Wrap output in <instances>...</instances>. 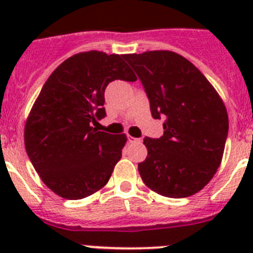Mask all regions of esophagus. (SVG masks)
Here are the masks:
<instances>
[{
	"mask_svg": "<svg viewBox=\"0 0 253 253\" xmlns=\"http://www.w3.org/2000/svg\"><path fill=\"white\" fill-rule=\"evenodd\" d=\"M128 142H129V143H139V142H140V139H139V138L129 137V138H128Z\"/></svg>",
	"mask_w": 253,
	"mask_h": 253,
	"instance_id": "34e87169",
	"label": "esophagus"
}]
</instances>
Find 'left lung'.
<instances>
[{
	"label": "left lung",
	"mask_w": 253,
	"mask_h": 253,
	"mask_svg": "<svg viewBox=\"0 0 253 253\" xmlns=\"http://www.w3.org/2000/svg\"><path fill=\"white\" fill-rule=\"evenodd\" d=\"M137 72L163 135L144 138L138 163L143 182L167 198H187L208 185L220 166L228 135L224 102L190 60L169 50L125 54Z\"/></svg>",
	"instance_id": "left-lung-1"
}]
</instances>
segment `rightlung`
<instances>
[{
  "mask_svg": "<svg viewBox=\"0 0 253 253\" xmlns=\"http://www.w3.org/2000/svg\"><path fill=\"white\" fill-rule=\"evenodd\" d=\"M137 77L124 55L90 50L66 59L49 76L25 124V149L35 171L60 198L78 200L107 184L122 158L125 134L93 128L105 118V88Z\"/></svg>",
  "mask_w": 253,
  "mask_h": 253,
  "instance_id": "1",
  "label": "right lung"
}]
</instances>
